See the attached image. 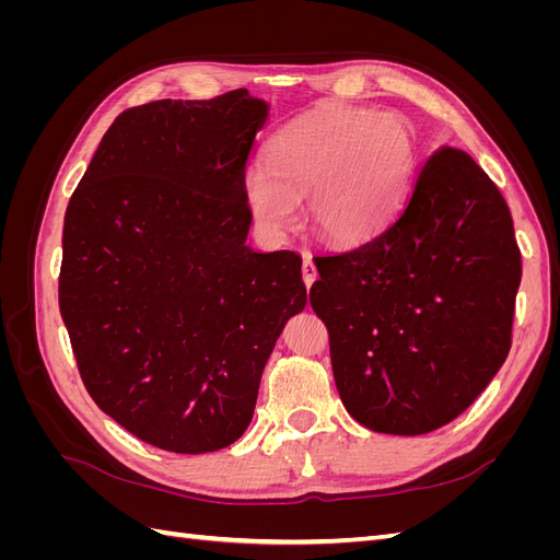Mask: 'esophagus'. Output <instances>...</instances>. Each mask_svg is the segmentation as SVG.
<instances>
[{"label": "esophagus", "mask_w": 560, "mask_h": 560, "mask_svg": "<svg viewBox=\"0 0 560 560\" xmlns=\"http://www.w3.org/2000/svg\"><path fill=\"white\" fill-rule=\"evenodd\" d=\"M301 276H303V282H306V287H311L317 278V268L313 264V259L308 257V254H303V264H301Z\"/></svg>", "instance_id": "34e87169"}]
</instances>
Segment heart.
I'll return each mask as SVG.
<instances>
[{
	"mask_svg": "<svg viewBox=\"0 0 560 560\" xmlns=\"http://www.w3.org/2000/svg\"><path fill=\"white\" fill-rule=\"evenodd\" d=\"M418 171V142L399 114L322 107L273 135L268 161H252L243 194L268 233L290 229L308 198L311 229L334 243L369 238L395 217Z\"/></svg>",
	"mask_w": 560,
	"mask_h": 560,
	"instance_id": "1",
	"label": "heart"
}]
</instances>
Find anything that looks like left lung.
I'll return each mask as SVG.
<instances>
[{"label":"left lung","mask_w":560,"mask_h":560,"mask_svg":"<svg viewBox=\"0 0 560 560\" xmlns=\"http://www.w3.org/2000/svg\"><path fill=\"white\" fill-rule=\"evenodd\" d=\"M313 261L338 395L369 430L446 425L510 354L521 249L495 182L463 149L422 161L374 238Z\"/></svg>","instance_id":"obj_1"}]
</instances>
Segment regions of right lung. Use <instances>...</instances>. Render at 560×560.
Here are the masks:
<instances>
[{
	"label": "right lung",
	"instance_id": "add662e5",
	"mask_svg": "<svg viewBox=\"0 0 560 560\" xmlns=\"http://www.w3.org/2000/svg\"><path fill=\"white\" fill-rule=\"evenodd\" d=\"M266 116L245 89L126 109L65 212L58 301L81 381L163 451L243 436L270 350L306 306L299 254L245 245L243 175Z\"/></svg>",
	"mask_w": 560,
	"mask_h": 560
}]
</instances>
